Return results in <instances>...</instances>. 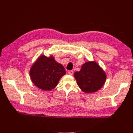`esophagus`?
Returning a JSON list of instances; mask_svg holds the SVG:
<instances>
[{"mask_svg": "<svg viewBox=\"0 0 133 133\" xmlns=\"http://www.w3.org/2000/svg\"><path fill=\"white\" fill-rule=\"evenodd\" d=\"M68 73H69V74L72 75L73 74V73H74V71H73L72 70H70V71H69Z\"/></svg>", "mask_w": 133, "mask_h": 133, "instance_id": "esophagus-1", "label": "esophagus"}]
</instances>
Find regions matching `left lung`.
<instances>
[{
  "instance_id": "1",
  "label": "left lung",
  "mask_w": 133,
  "mask_h": 133,
  "mask_svg": "<svg viewBox=\"0 0 133 133\" xmlns=\"http://www.w3.org/2000/svg\"><path fill=\"white\" fill-rule=\"evenodd\" d=\"M74 77L79 88L86 93L97 91L103 86L106 79L103 70L95 62L84 63L80 71L74 73Z\"/></svg>"
}]
</instances>
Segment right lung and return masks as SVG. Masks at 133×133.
<instances>
[{"label":"right lung","mask_w":133,"mask_h":133,"mask_svg":"<svg viewBox=\"0 0 133 133\" xmlns=\"http://www.w3.org/2000/svg\"><path fill=\"white\" fill-rule=\"evenodd\" d=\"M30 74L32 82L38 88L51 90L57 86L62 76L66 74V70L53 56L41 55L32 65Z\"/></svg>","instance_id":"obj_1"}]
</instances>
